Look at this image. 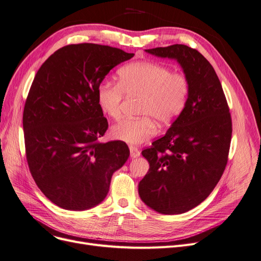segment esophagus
<instances>
[{
  "label": "esophagus",
  "mask_w": 261,
  "mask_h": 261,
  "mask_svg": "<svg viewBox=\"0 0 261 261\" xmlns=\"http://www.w3.org/2000/svg\"><path fill=\"white\" fill-rule=\"evenodd\" d=\"M129 151H130V158L132 159H136V158H138V156H140L139 149L136 148V147H134V145H130Z\"/></svg>",
  "instance_id": "esophagus-1"
}]
</instances>
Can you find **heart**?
I'll use <instances>...</instances> for the list:
<instances>
[{"instance_id":"heart-1","label":"heart","mask_w":261,"mask_h":261,"mask_svg":"<svg viewBox=\"0 0 261 261\" xmlns=\"http://www.w3.org/2000/svg\"><path fill=\"white\" fill-rule=\"evenodd\" d=\"M125 95L141 97L139 119H123L113 125L111 136L128 144L149 140L156 133V124L171 122L183 111L190 95V81L181 72L149 61L129 63L118 70V85L101 82L97 89L100 110L112 119L121 114Z\"/></svg>"}]
</instances>
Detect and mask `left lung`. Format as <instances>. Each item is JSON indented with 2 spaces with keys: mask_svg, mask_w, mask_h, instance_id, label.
I'll return each mask as SVG.
<instances>
[{
  "mask_svg": "<svg viewBox=\"0 0 261 261\" xmlns=\"http://www.w3.org/2000/svg\"><path fill=\"white\" fill-rule=\"evenodd\" d=\"M145 52L178 62L190 81V95L165 136L141 152L150 169L138 193L152 210L181 214L200 204L220 181L228 161L231 117L221 81L200 52L178 44Z\"/></svg>",
  "mask_w": 261,
  "mask_h": 261,
  "instance_id": "obj_1",
  "label": "left lung"
}]
</instances>
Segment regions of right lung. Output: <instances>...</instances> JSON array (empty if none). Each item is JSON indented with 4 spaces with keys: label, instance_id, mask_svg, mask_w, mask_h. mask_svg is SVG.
<instances>
[{
    "label": "right lung",
    "instance_id": "obj_1",
    "mask_svg": "<svg viewBox=\"0 0 261 261\" xmlns=\"http://www.w3.org/2000/svg\"><path fill=\"white\" fill-rule=\"evenodd\" d=\"M134 56L109 46L68 45L35 75L22 120L27 161L39 190L62 209L99 204L113 172L128 159L125 142L98 141L108 122L97 89L113 67Z\"/></svg>",
    "mask_w": 261,
    "mask_h": 261
}]
</instances>
